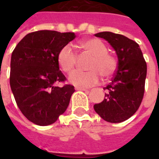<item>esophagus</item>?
Masks as SVG:
<instances>
[{"mask_svg":"<svg viewBox=\"0 0 159 159\" xmlns=\"http://www.w3.org/2000/svg\"><path fill=\"white\" fill-rule=\"evenodd\" d=\"M75 88H76V90H79V91H87V89H86V88H83V87H76Z\"/></svg>","mask_w":159,"mask_h":159,"instance_id":"1","label":"esophagus"}]
</instances>
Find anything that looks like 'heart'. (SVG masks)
I'll return each instance as SVG.
<instances>
[{"label": "heart", "instance_id": "heart-1", "mask_svg": "<svg viewBox=\"0 0 159 159\" xmlns=\"http://www.w3.org/2000/svg\"><path fill=\"white\" fill-rule=\"evenodd\" d=\"M80 45L92 56V59L87 66L89 71H75L70 75V82L80 87H92L100 82L101 75L104 78H109L115 73L117 62L112 55L107 53V48L102 41L98 39H88L82 41ZM57 58L64 72L69 73L74 69L77 55L71 45L63 46L57 53Z\"/></svg>", "mask_w": 159, "mask_h": 159}]
</instances>
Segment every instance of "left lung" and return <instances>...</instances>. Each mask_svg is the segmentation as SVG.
Returning a JSON list of instances; mask_svg holds the SVG:
<instances>
[{
	"mask_svg": "<svg viewBox=\"0 0 159 159\" xmlns=\"http://www.w3.org/2000/svg\"><path fill=\"white\" fill-rule=\"evenodd\" d=\"M106 39L118 57L116 72L106 91L103 102L94 105V110L110 123H120L135 113L144 93L147 64L139 45L122 34L101 32L95 34Z\"/></svg>",
	"mask_w": 159,
	"mask_h": 159,
	"instance_id": "left-lung-1",
	"label": "left lung"
}]
</instances>
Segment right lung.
<instances>
[{
    "mask_svg": "<svg viewBox=\"0 0 159 159\" xmlns=\"http://www.w3.org/2000/svg\"><path fill=\"white\" fill-rule=\"evenodd\" d=\"M75 37L72 32L35 31L26 34L12 52L11 91L22 114L35 125H52L69 105L74 87H57L66 80L57 57Z\"/></svg>",
    "mask_w": 159,
    "mask_h": 159,
    "instance_id": "1",
    "label": "right lung"
}]
</instances>
